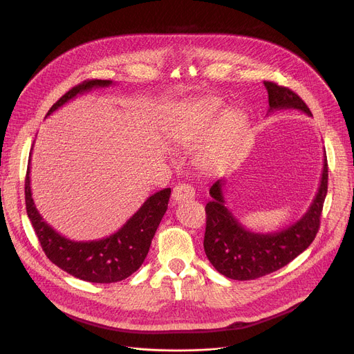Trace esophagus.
Segmentation results:
<instances>
[{
	"instance_id": "esophagus-1",
	"label": "esophagus",
	"mask_w": 354,
	"mask_h": 354,
	"mask_svg": "<svg viewBox=\"0 0 354 354\" xmlns=\"http://www.w3.org/2000/svg\"><path fill=\"white\" fill-rule=\"evenodd\" d=\"M195 198V189L188 183H178L172 191V199L175 202L192 201Z\"/></svg>"
}]
</instances>
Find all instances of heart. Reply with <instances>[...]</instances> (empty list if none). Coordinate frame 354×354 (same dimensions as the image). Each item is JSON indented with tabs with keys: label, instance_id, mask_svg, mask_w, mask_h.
<instances>
[{
	"label": "heart",
	"instance_id": "heart-1",
	"mask_svg": "<svg viewBox=\"0 0 354 354\" xmlns=\"http://www.w3.org/2000/svg\"><path fill=\"white\" fill-rule=\"evenodd\" d=\"M222 110L224 103L219 99H196L178 107L165 124L167 138L176 145L196 146L201 143L194 160L207 174H221L228 169L238 155L239 142L248 127V116L243 109H227L219 117Z\"/></svg>",
	"mask_w": 354,
	"mask_h": 354
}]
</instances>
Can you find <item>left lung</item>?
I'll return each instance as SVG.
<instances>
[{
    "label": "left lung",
    "mask_w": 354,
    "mask_h": 354,
    "mask_svg": "<svg viewBox=\"0 0 354 354\" xmlns=\"http://www.w3.org/2000/svg\"><path fill=\"white\" fill-rule=\"evenodd\" d=\"M268 91L270 111L278 109H297L311 116L308 106L288 87L264 82ZM328 166L324 156L323 172L317 195L308 211L288 228L255 234L245 230L227 208L224 194L225 180L218 179L209 189L212 201L205 207L207 228L203 250L218 272L231 280L247 281L264 277L283 268L310 247L320 228V216L327 195Z\"/></svg>",
    "instance_id": "1"
}]
</instances>
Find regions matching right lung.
<instances>
[{
	"label": "right lung",
	"instance_id": "add662e5",
	"mask_svg": "<svg viewBox=\"0 0 354 354\" xmlns=\"http://www.w3.org/2000/svg\"><path fill=\"white\" fill-rule=\"evenodd\" d=\"M111 80H86L68 90L48 110L50 116L68 100L95 87H107ZM32 151V147H31ZM31 160V155H30ZM28 160V162H30ZM171 188L149 196L138 212L115 234L97 241H73L54 231L37 211L31 196L30 163L26 175V207L43 251L53 264L88 283L109 284L124 280L143 264L155 232L167 209Z\"/></svg>",
	"mask_w": 354,
	"mask_h": 354
}]
</instances>
